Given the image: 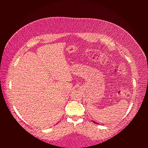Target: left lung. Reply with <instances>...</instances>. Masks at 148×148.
<instances>
[{"label": "left lung", "mask_w": 148, "mask_h": 148, "mask_svg": "<svg viewBox=\"0 0 148 148\" xmlns=\"http://www.w3.org/2000/svg\"><path fill=\"white\" fill-rule=\"evenodd\" d=\"M94 122V123H95V122Z\"/></svg>", "instance_id": "8db88e82"}]
</instances>
